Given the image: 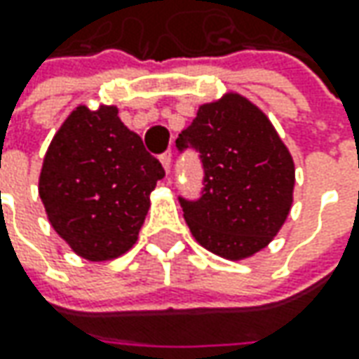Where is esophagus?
Returning a JSON list of instances; mask_svg holds the SVG:
<instances>
[{"label":"esophagus","instance_id":"obj_1","mask_svg":"<svg viewBox=\"0 0 359 359\" xmlns=\"http://www.w3.org/2000/svg\"><path fill=\"white\" fill-rule=\"evenodd\" d=\"M159 161H161L163 170H165V172H170V163H172V154H170V151L161 154V156H159Z\"/></svg>","mask_w":359,"mask_h":359}]
</instances>
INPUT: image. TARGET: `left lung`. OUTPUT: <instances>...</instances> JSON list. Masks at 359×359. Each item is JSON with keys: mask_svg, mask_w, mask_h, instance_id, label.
I'll use <instances>...</instances> for the list:
<instances>
[{"mask_svg": "<svg viewBox=\"0 0 359 359\" xmlns=\"http://www.w3.org/2000/svg\"><path fill=\"white\" fill-rule=\"evenodd\" d=\"M177 147L200 149L205 194L184 203L194 240L231 262L248 259L283 228L296 187L294 158L269 118L238 91L201 104Z\"/></svg>", "mask_w": 359, "mask_h": 359, "instance_id": "1", "label": "left lung"}]
</instances>
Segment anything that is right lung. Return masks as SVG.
<instances>
[{"mask_svg":"<svg viewBox=\"0 0 359 359\" xmlns=\"http://www.w3.org/2000/svg\"><path fill=\"white\" fill-rule=\"evenodd\" d=\"M116 105H77L55 131L39 172L51 228L88 262H109L137 241L149 194L165 175Z\"/></svg>","mask_w":359,"mask_h":359,"instance_id":"add662e5","label":"right lung"}]
</instances>
